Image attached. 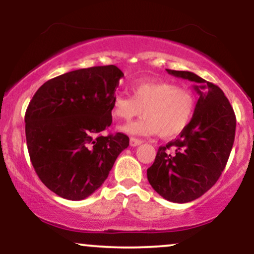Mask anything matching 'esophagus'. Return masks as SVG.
I'll use <instances>...</instances> for the list:
<instances>
[{"instance_id":"obj_1","label":"esophagus","mask_w":254,"mask_h":254,"mask_svg":"<svg viewBox=\"0 0 254 254\" xmlns=\"http://www.w3.org/2000/svg\"><path fill=\"white\" fill-rule=\"evenodd\" d=\"M142 139H138V138H135V137H131L130 138V145L131 147H136V145H139L142 144Z\"/></svg>"}]
</instances>
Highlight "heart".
<instances>
[{
  "mask_svg": "<svg viewBox=\"0 0 254 254\" xmlns=\"http://www.w3.org/2000/svg\"><path fill=\"white\" fill-rule=\"evenodd\" d=\"M131 97L116 94L111 112L121 121H131L142 113L144 117L121 127L130 135L151 136L160 133L165 138L176 137L190 124L196 110L192 90L180 88L168 81L144 80L131 84Z\"/></svg>",
  "mask_w": 254,
  "mask_h": 254,
  "instance_id": "heart-1",
  "label": "heart"
}]
</instances>
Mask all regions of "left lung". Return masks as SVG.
<instances>
[{
    "label": "left lung",
    "mask_w": 254,
    "mask_h": 254,
    "mask_svg": "<svg viewBox=\"0 0 254 254\" xmlns=\"http://www.w3.org/2000/svg\"><path fill=\"white\" fill-rule=\"evenodd\" d=\"M166 70L196 83L193 88L199 99L190 124L178 138L159 148L147 177L165 199L188 203L210 190L222 174L234 143L237 119L216 84L191 71Z\"/></svg>",
    "instance_id": "left-lung-1"
}]
</instances>
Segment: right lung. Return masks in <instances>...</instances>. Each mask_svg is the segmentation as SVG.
Segmentation results:
<instances>
[{
  "mask_svg": "<svg viewBox=\"0 0 254 254\" xmlns=\"http://www.w3.org/2000/svg\"><path fill=\"white\" fill-rule=\"evenodd\" d=\"M123 76L116 65L69 71L46 81L30 101L25 131L31 162L60 197L90 196L129 145L122 132L101 135L112 123V99Z\"/></svg>",
  "mask_w": 254,
  "mask_h": 254,
  "instance_id": "obj_1",
  "label": "right lung"
}]
</instances>
